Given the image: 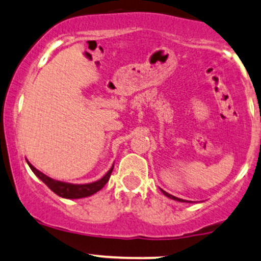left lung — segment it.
<instances>
[{"label": "left lung", "mask_w": 261, "mask_h": 261, "mask_svg": "<svg viewBox=\"0 0 261 261\" xmlns=\"http://www.w3.org/2000/svg\"><path fill=\"white\" fill-rule=\"evenodd\" d=\"M161 191H162V192H163V194H164V196H166V197H168V198H170V199L177 200V202H187V203H192V202H190V200H185V199L177 198V197H175V196H172V194H170V193L165 192V191H164V190H162V188H161Z\"/></svg>", "instance_id": "left-lung-1"}]
</instances>
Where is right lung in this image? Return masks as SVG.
Wrapping results in <instances>:
<instances>
[{"instance_id": "add662e5", "label": "right lung", "mask_w": 261, "mask_h": 261, "mask_svg": "<svg viewBox=\"0 0 261 261\" xmlns=\"http://www.w3.org/2000/svg\"><path fill=\"white\" fill-rule=\"evenodd\" d=\"M27 163L28 165L30 166V169L33 170L34 174H35L36 176L49 188V190L53 191L57 196L62 197V198H67V199L85 198V197H90L92 196V194L97 193L99 190H102V188L105 187V185L108 182L113 171V168H114V164H113L112 168L108 170V172H107L105 176L100 177L99 180L91 182V184L77 185V184H69V182L55 180V178L47 176V175L43 174V172L37 170L35 166L31 164V163H29V161H27Z\"/></svg>"}]
</instances>
